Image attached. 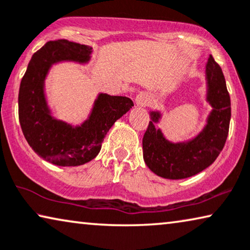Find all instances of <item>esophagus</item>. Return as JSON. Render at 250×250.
<instances>
[{
	"label": "esophagus",
	"mask_w": 250,
	"mask_h": 250,
	"mask_svg": "<svg viewBox=\"0 0 250 250\" xmlns=\"http://www.w3.org/2000/svg\"><path fill=\"white\" fill-rule=\"evenodd\" d=\"M135 103H136L137 106H140V107L146 106V104L147 103V98L144 95H139V96L136 97Z\"/></svg>",
	"instance_id": "esophagus-1"
}]
</instances>
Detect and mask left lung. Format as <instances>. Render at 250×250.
Masks as SVG:
<instances>
[{"mask_svg": "<svg viewBox=\"0 0 250 250\" xmlns=\"http://www.w3.org/2000/svg\"><path fill=\"white\" fill-rule=\"evenodd\" d=\"M206 96L212 107L206 124L196 136L171 142L155 126L160 110H151V121L143 136V159L152 172L166 179H184L211 166L226 144L231 118L230 96L221 67L209 55L205 65Z\"/></svg>", "mask_w": 250, "mask_h": 250, "instance_id": "obj_1", "label": "left lung"}]
</instances>
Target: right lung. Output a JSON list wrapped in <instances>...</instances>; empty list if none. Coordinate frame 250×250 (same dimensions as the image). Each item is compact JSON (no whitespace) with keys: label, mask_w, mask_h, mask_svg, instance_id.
I'll list each match as a JSON object with an SVG mask.
<instances>
[{"label":"right lung","mask_w":250,"mask_h":250,"mask_svg":"<svg viewBox=\"0 0 250 250\" xmlns=\"http://www.w3.org/2000/svg\"><path fill=\"white\" fill-rule=\"evenodd\" d=\"M92 47L57 39L32 55L20 83L19 121L32 150L44 160L61 167H75L95 159L111 126L134 106L127 97L100 92L89 116L73 125L54 116L46 96V79L53 65L90 62Z\"/></svg>","instance_id":"add662e5"}]
</instances>
